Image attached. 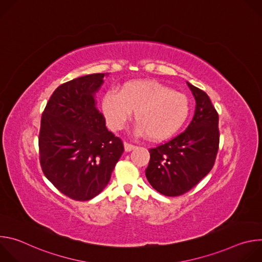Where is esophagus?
<instances>
[{"label":"esophagus","instance_id":"34e87169","mask_svg":"<svg viewBox=\"0 0 262 262\" xmlns=\"http://www.w3.org/2000/svg\"><path fill=\"white\" fill-rule=\"evenodd\" d=\"M136 147H137L136 145H133V144H130V143H127V142L124 143V149H125L126 152H129V151L134 150V149H135Z\"/></svg>","mask_w":262,"mask_h":262}]
</instances>
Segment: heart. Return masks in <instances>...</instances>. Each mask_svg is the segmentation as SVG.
<instances>
[{"instance_id": "b5f03b06", "label": "heart", "mask_w": 262, "mask_h": 262, "mask_svg": "<svg viewBox=\"0 0 262 262\" xmlns=\"http://www.w3.org/2000/svg\"><path fill=\"white\" fill-rule=\"evenodd\" d=\"M102 113L108 127L119 130L130 120L133 112L138 123L135 134L164 141L174 136L189 116L186 97L152 80L125 83L121 91L111 89L101 100Z\"/></svg>"}]
</instances>
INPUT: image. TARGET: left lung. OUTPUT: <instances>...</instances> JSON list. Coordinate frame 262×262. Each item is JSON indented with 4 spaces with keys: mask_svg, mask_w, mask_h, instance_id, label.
I'll return each mask as SVG.
<instances>
[{
    "mask_svg": "<svg viewBox=\"0 0 262 262\" xmlns=\"http://www.w3.org/2000/svg\"><path fill=\"white\" fill-rule=\"evenodd\" d=\"M195 100V114L186 129L151 148L145 170L147 180L159 193L175 197L190 191L213 167L220 142L219 115L208 95L186 82Z\"/></svg>",
    "mask_w": 262,
    "mask_h": 262,
    "instance_id": "1",
    "label": "left lung"
}]
</instances>
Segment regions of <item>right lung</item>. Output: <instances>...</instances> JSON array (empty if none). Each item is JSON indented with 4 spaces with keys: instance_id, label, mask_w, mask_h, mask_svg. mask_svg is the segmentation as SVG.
<instances>
[{
    "instance_id": "1",
    "label": "right lung",
    "mask_w": 262,
    "mask_h": 262,
    "mask_svg": "<svg viewBox=\"0 0 262 262\" xmlns=\"http://www.w3.org/2000/svg\"><path fill=\"white\" fill-rule=\"evenodd\" d=\"M108 73L88 74L59 86L42 113L40 165L65 196L87 201L108 183L124 151L121 139L107 130L95 94Z\"/></svg>"
}]
</instances>
